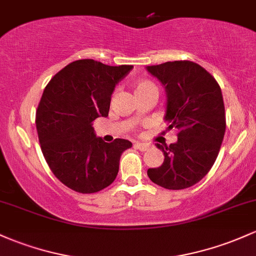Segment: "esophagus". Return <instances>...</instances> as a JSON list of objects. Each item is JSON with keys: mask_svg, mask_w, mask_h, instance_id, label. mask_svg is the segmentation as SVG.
Returning a JSON list of instances; mask_svg holds the SVG:
<instances>
[{"mask_svg": "<svg viewBox=\"0 0 256 256\" xmlns=\"http://www.w3.org/2000/svg\"><path fill=\"white\" fill-rule=\"evenodd\" d=\"M134 148H137V150L144 152V150H147L148 148H150V146H148L147 143H134Z\"/></svg>", "mask_w": 256, "mask_h": 256, "instance_id": "1", "label": "esophagus"}]
</instances>
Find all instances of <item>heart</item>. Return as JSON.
<instances>
[{"label":"heart","instance_id":"b5f03b06","mask_svg":"<svg viewBox=\"0 0 256 256\" xmlns=\"http://www.w3.org/2000/svg\"><path fill=\"white\" fill-rule=\"evenodd\" d=\"M154 86L153 84L150 82V81H140V82H137L136 85H134V94H137V92H141L143 90L148 88V87H152Z\"/></svg>","mask_w":256,"mask_h":256}]
</instances>
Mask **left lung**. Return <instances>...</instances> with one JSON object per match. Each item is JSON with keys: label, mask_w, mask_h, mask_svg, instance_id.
I'll use <instances>...</instances> for the list:
<instances>
[{"label": "left lung", "mask_w": 256, "mask_h": 256, "mask_svg": "<svg viewBox=\"0 0 256 256\" xmlns=\"http://www.w3.org/2000/svg\"><path fill=\"white\" fill-rule=\"evenodd\" d=\"M147 70L166 91L168 130H178L176 143H156L164 162L148 169V178L166 190H184L209 172L220 152L226 130L221 88L209 72L190 60L166 62Z\"/></svg>", "instance_id": "obj_1"}]
</instances>
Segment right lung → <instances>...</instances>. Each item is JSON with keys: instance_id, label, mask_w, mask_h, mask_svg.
<instances>
[{"instance_id": "1", "label": "right lung", "mask_w": 256, "mask_h": 256, "mask_svg": "<svg viewBox=\"0 0 256 256\" xmlns=\"http://www.w3.org/2000/svg\"><path fill=\"white\" fill-rule=\"evenodd\" d=\"M132 68L75 60L44 87L35 119L42 154L53 175L75 192L96 193L113 184L120 156L132 147L122 138L102 141L92 128L108 116L115 85Z\"/></svg>"}]
</instances>
